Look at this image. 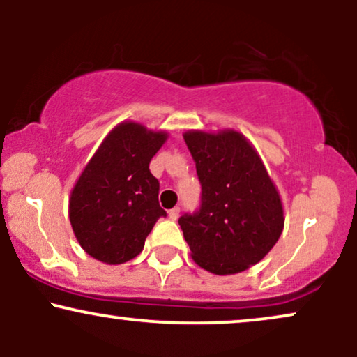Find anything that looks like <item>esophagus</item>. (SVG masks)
I'll use <instances>...</instances> for the list:
<instances>
[{"label":"esophagus","mask_w":357,"mask_h":357,"mask_svg":"<svg viewBox=\"0 0 357 357\" xmlns=\"http://www.w3.org/2000/svg\"><path fill=\"white\" fill-rule=\"evenodd\" d=\"M167 216H169V220H178V216H179V208L178 206H174L173 210H169L167 211Z\"/></svg>","instance_id":"obj_1"}]
</instances>
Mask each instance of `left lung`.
<instances>
[{"instance_id":"left-lung-1","label":"left lung","mask_w":357,"mask_h":357,"mask_svg":"<svg viewBox=\"0 0 357 357\" xmlns=\"http://www.w3.org/2000/svg\"><path fill=\"white\" fill-rule=\"evenodd\" d=\"M183 137L202 183L199 210L179 218L192 260L216 275L243 272L280 238V195L243 134L188 130Z\"/></svg>"}]
</instances>
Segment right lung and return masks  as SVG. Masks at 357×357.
Returning a JSON list of instances; mask_svg holds the SVG:
<instances>
[{"mask_svg":"<svg viewBox=\"0 0 357 357\" xmlns=\"http://www.w3.org/2000/svg\"><path fill=\"white\" fill-rule=\"evenodd\" d=\"M167 139L126 121L114 127L82 171L68 199L72 230L96 260L126 264L144 248L153 227L166 211L159 206V181L149 162Z\"/></svg>","mask_w":357,"mask_h":357,"instance_id":"right-lung-1","label":"right lung"}]
</instances>
